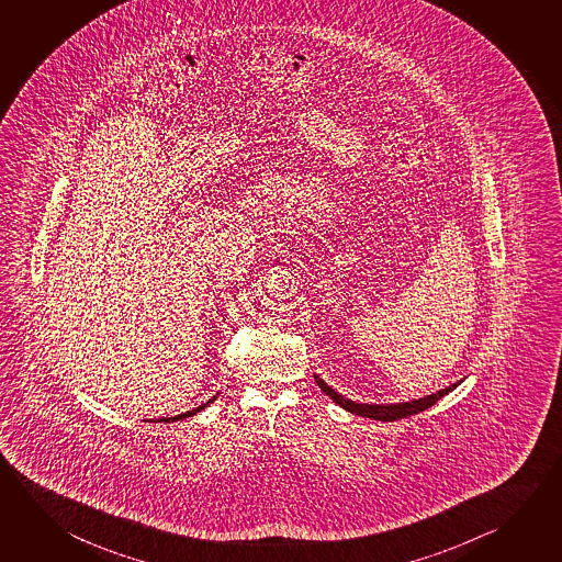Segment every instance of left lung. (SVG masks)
<instances>
[{
  "instance_id": "obj_1",
  "label": "left lung",
  "mask_w": 562,
  "mask_h": 562,
  "mask_svg": "<svg viewBox=\"0 0 562 562\" xmlns=\"http://www.w3.org/2000/svg\"><path fill=\"white\" fill-rule=\"evenodd\" d=\"M315 383L319 384V389L324 391L334 403L339 404V406H344L347 413L361 414L364 418H373V420H381V423H394V420H398V418H406V416H413V414L423 413L426 408H430L434 403H438L440 398H442L443 394L450 393L453 391L458 383L450 384V386H446L442 391H438V393L428 394V396H424V398H418V401H411V403H401V404H357L353 401H347L344 398L341 394L335 393L334 389L329 386V384H325L319 376H315Z\"/></svg>"
}]
</instances>
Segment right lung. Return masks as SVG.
I'll use <instances>...</instances> for the list:
<instances>
[{
    "mask_svg": "<svg viewBox=\"0 0 562 562\" xmlns=\"http://www.w3.org/2000/svg\"><path fill=\"white\" fill-rule=\"evenodd\" d=\"M211 403V401H209ZM201 408H205V404L203 406H199V408H195V411H189V413L179 414V416H173V418H164V423H173V420H181V418H188V416H191V414H198ZM161 423V420H159Z\"/></svg>",
    "mask_w": 562,
    "mask_h": 562,
    "instance_id": "1",
    "label": "right lung"
}]
</instances>
